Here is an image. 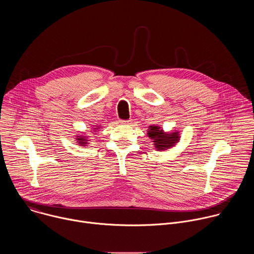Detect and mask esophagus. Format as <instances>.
I'll return each mask as SVG.
<instances>
[{
  "label": "esophagus",
  "mask_w": 254,
  "mask_h": 254,
  "mask_svg": "<svg viewBox=\"0 0 254 254\" xmlns=\"http://www.w3.org/2000/svg\"><path fill=\"white\" fill-rule=\"evenodd\" d=\"M120 124L121 125H130L131 124V120H127V121L122 120V121H120Z\"/></svg>",
  "instance_id": "1"
}]
</instances>
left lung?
<instances>
[{"mask_svg": "<svg viewBox=\"0 0 254 254\" xmlns=\"http://www.w3.org/2000/svg\"><path fill=\"white\" fill-rule=\"evenodd\" d=\"M147 133L148 136L153 140V144L157 151L169 150L180 140V133L178 130L166 132L160 126L149 127Z\"/></svg>", "mask_w": 254, "mask_h": 254, "instance_id": "obj_1", "label": "left lung"}]
</instances>
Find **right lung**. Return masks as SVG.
I'll list each match as a JSON object with an SVG mask.
<instances>
[{"mask_svg":"<svg viewBox=\"0 0 254 254\" xmlns=\"http://www.w3.org/2000/svg\"><path fill=\"white\" fill-rule=\"evenodd\" d=\"M98 128H100V127H92V129L91 130H98ZM94 132V131H93ZM76 142H78V144L79 146H81V147H85L86 144H88V141H89V139H88V136H86V135H83V134H77L76 135Z\"/></svg>","mask_w":254,"mask_h":254,"instance_id":"right-lung-1","label":"right lung"}]
</instances>
